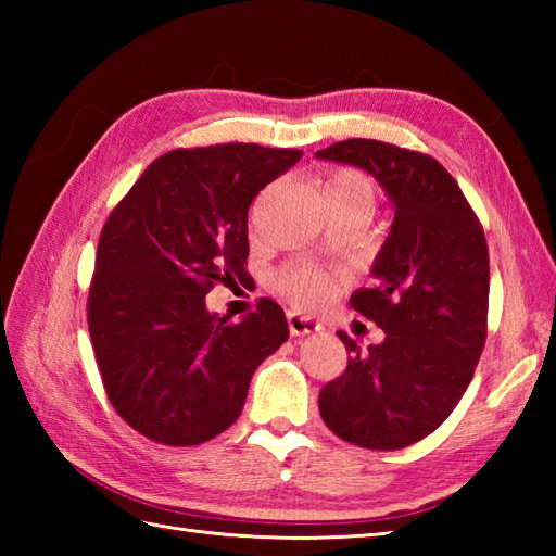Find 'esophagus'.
<instances>
[{
  "mask_svg": "<svg viewBox=\"0 0 556 556\" xmlns=\"http://www.w3.org/2000/svg\"><path fill=\"white\" fill-rule=\"evenodd\" d=\"M287 320H289L291 337H305V334H313L320 329V323H315L313 317H305L301 313H289Z\"/></svg>",
  "mask_w": 556,
  "mask_h": 556,
  "instance_id": "34e87169",
  "label": "esophagus"
}]
</instances>
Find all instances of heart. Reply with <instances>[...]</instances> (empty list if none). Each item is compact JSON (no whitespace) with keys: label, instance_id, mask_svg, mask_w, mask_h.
I'll use <instances>...</instances> for the list:
<instances>
[{"label":"heart","instance_id":"heart-1","mask_svg":"<svg viewBox=\"0 0 556 556\" xmlns=\"http://www.w3.org/2000/svg\"><path fill=\"white\" fill-rule=\"evenodd\" d=\"M320 198L325 207L358 205L372 212L375 184L368 174L358 169H337L323 181ZM279 287L289 299L313 308L332 296L334 279L311 265H291L279 275Z\"/></svg>","mask_w":556,"mask_h":556}]
</instances>
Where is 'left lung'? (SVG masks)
Masks as SVG:
<instances>
[{"mask_svg": "<svg viewBox=\"0 0 556 556\" xmlns=\"http://www.w3.org/2000/svg\"><path fill=\"white\" fill-rule=\"evenodd\" d=\"M315 157L368 172L394 207L370 267L375 287L349 301L384 339L363 351L339 332L351 356L320 392V416L356 446L404 448L440 428L473 380L488 337L485 233L452 174L428 155L351 138Z\"/></svg>", "mask_w": 556, "mask_h": 556, "instance_id": "obj_1", "label": "left lung"}]
</instances>
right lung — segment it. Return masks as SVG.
<instances>
[{
  "label": "right lung",
  "mask_w": 556,
  "mask_h": 556,
  "mask_svg": "<svg viewBox=\"0 0 556 556\" xmlns=\"http://www.w3.org/2000/svg\"><path fill=\"white\" fill-rule=\"evenodd\" d=\"M301 157L255 143L174 150L104 222L90 341L114 410L148 440L193 446L227 430L257 365L289 339L271 299L231 323L205 296L245 275L248 207Z\"/></svg>",
  "instance_id": "right-lung-1"
}]
</instances>
